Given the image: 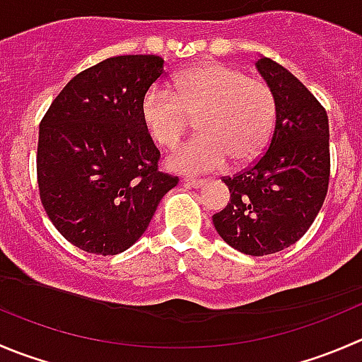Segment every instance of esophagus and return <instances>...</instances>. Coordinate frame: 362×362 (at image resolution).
<instances>
[{
    "mask_svg": "<svg viewBox=\"0 0 362 362\" xmlns=\"http://www.w3.org/2000/svg\"><path fill=\"white\" fill-rule=\"evenodd\" d=\"M184 184L189 185V187H202L205 185V180L203 178H194V177H184Z\"/></svg>",
    "mask_w": 362,
    "mask_h": 362,
    "instance_id": "esophagus-1",
    "label": "esophagus"
}]
</instances>
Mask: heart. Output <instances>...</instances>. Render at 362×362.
Returning a JSON list of instances; mask_svg holds the SVG:
<instances>
[{
  "label": "heart",
  "instance_id": "b5f03b06",
  "mask_svg": "<svg viewBox=\"0 0 362 362\" xmlns=\"http://www.w3.org/2000/svg\"><path fill=\"white\" fill-rule=\"evenodd\" d=\"M278 103L272 88L224 63H206L175 79L173 92L152 86L143 95L141 120L150 138L171 150L180 143L189 118L198 117V138L168 159L171 170L209 173L255 159L270 138Z\"/></svg>",
  "mask_w": 362,
  "mask_h": 362
}]
</instances>
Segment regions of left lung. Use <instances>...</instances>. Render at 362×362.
<instances>
[{"label": "left lung", "mask_w": 362, "mask_h": 362, "mask_svg": "<svg viewBox=\"0 0 362 362\" xmlns=\"http://www.w3.org/2000/svg\"><path fill=\"white\" fill-rule=\"evenodd\" d=\"M256 69L278 103L274 132L251 166L223 178L230 202L212 221L231 247L263 256L310 230L327 194L331 153L327 113L317 97L274 59H258Z\"/></svg>", "instance_id": "1"}]
</instances>
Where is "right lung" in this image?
<instances>
[{"instance_id": "1", "label": "right lung", "mask_w": 362, "mask_h": 362, "mask_svg": "<svg viewBox=\"0 0 362 362\" xmlns=\"http://www.w3.org/2000/svg\"><path fill=\"white\" fill-rule=\"evenodd\" d=\"M156 54L107 58L58 93L38 131L40 202L56 230L93 255H118L148 228L178 177L141 120V100L164 74Z\"/></svg>"}]
</instances>
